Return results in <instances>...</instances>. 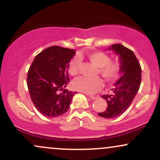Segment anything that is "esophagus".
<instances>
[{
  "mask_svg": "<svg viewBox=\"0 0 160 160\" xmlns=\"http://www.w3.org/2000/svg\"><path fill=\"white\" fill-rule=\"evenodd\" d=\"M89 97H90V98L92 99V100H95V99L98 98V95H89Z\"/></svg>",
  "mask_w": 160,
  "mask_h": 160,
  "instance_id": "esophagus-1",
  "label": "esophagus"
}]
</instances>
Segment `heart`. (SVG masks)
Here are the masks:
<instances>
[{"label":"heart","instance_id":"1","mask_svg":"<svg viewBox=\"0 0 160 160\" xmlns=\"http://www.w3.org/2000/svg\"><path fill=\"white\" fill-rule=\"evenodd\" d=\"M86 56L91 63L98 68V74L102 76L107 83H113L122 75V65L120 62L111 60V57L107 53L102 51H95L87 53ZM82 59L80 56L73 57L70 60L68 68L69 74L73 77L77 76L79 74ZM72 86L75 90L91 94L99 90L103 86V82L99 78H79L73 82Z\"/></svg>","mask_w":160,"mask_h":160}]
</instances>
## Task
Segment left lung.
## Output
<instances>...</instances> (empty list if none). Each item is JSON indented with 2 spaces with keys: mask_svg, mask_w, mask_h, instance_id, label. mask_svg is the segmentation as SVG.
Masks as SVG:
<instances>
[{
  "mask_svg": "<svg viewBox=\"0 0 160 160\" xmlns=\"http://www.w3.org/2000/svg\"><path fill=\"white\" fill-rule=\"evenodd\" d=\"M110 49L120 56L123 75L111 89V94L102 96L107 101L108 106L105 111L98 114L104 118H114L123 113L131 105L141 81L140 63L132 51L122 44L112 45Z\"/></svg>",
  "mask_w": 160,
  "mask_h": 160,
  "instance_id": "8db88e82",
  "label": "left lung"
}]
</instances>
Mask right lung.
<instances>
[{
    "label": "right lung",
    "instance_id": "obj_1",
    "mask_svg": "<svg viewBox=\"0 0 160 160\" xmlns=\"http://www.w3.org/2000/svg\"><path fill=\"white\" fill-rule=\"evenodd\" d=\"M75 53L72 49L49 47L37 55L29 68V94L37 110L46 117H58L68 110L75 92L65 88L70 80L69 62Z\"/></svg>",
    "mask_w": 160,
    "mask_h": 160
}]
</instances>
